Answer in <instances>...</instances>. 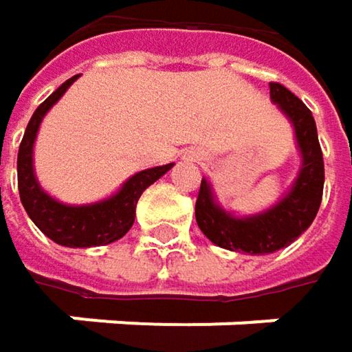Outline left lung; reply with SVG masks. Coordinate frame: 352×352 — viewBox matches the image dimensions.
<instances>
[{
    "mask_svg": "<svg viewBox=\"0 0 352 352\" xmlns=\"http://www.w3.org/2000/svg\"><path fill=\"white\" fill-rule=\"evenodd\" d=\"M269 89L271 102L277 104L294 124L302 155V167L292 189L273 208L246 218L224 212L216 204L212 185L206 179H201L195 201L199 230L214 245L248 254L275 252L306 232L316 218L324 189V159L312 111L281 83H269Z\"/></svg>",
    "mask_w": 352,
    "mask_h": 352,
    "instance_id": "left-lung-1",
    "label": "left lung"
}]
</instances>
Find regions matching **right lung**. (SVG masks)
I'll list each match as a JSON object with an SVG mask.
<instances>
[{"instance_id":"1","label":"right lung","mask_w":352,"mask_h":352,"mask_svg":"<svg viewBox=\"0 0 352 352\" xmlns=\"http://www.w3.org/2000/svg\"><path fill=\"white\" fill-rule=\"evenodd\" d=\"M77 77L79 75L67 79L32 113L18 151V189H20L22 206L28 212L30 220L50 241L71 248H87V246L109 245L122 239L134 224L136 204L142 191L165 175L173 167V163L144 169L132 175L120 187L118 193L96 204L67 206L50 197L40 187L34 175L32 151H34L36 134L46 111L63 98V94L73 85V81H77Z\"/></svg>"}]
</instances>
